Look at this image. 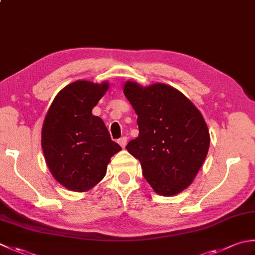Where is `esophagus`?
Masks as SVG:
<instances>
[{
	"instance_id": "1",
	"label": "esophagus",
	"mask_w": 255,
	"mask_h": 255,
	"mask_svg": "<svg viewBox=\"0 0 255 255\" xmlns=\"http://www.w3.org/2000/svg\"><path fill=\"white\" fill-rule=\"evenodd\" d=\"M127 140H128L127 137H122V138L118 139V143L121 144L123 148H125V147H126V144H127Z\"/></svg>"
}]
</instances>
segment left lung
<instances>
[{
    "mask_svg": "<svg viewBox=\"0 0 255 255\" xmlns=\"http://www.w3.org/2000/svg\"><path fill=\"white\" fill-rule=\"evenodd\" d=\"M124 94L138 115L139 134L128 152L141 163L142 174L161 196H174L192 183L210 146L201 113L178 89L166 84L143 87L128 81Z\"/></svg>",
    "mask_w": 255,
    "mask_h": 255,
    "instance_id": "8db88e82",
    "label": "left lung"
}]
</instances>
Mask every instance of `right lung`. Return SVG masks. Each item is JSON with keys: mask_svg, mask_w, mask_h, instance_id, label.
<instances>
[{"mask_svg": "<svg viewBox=\"0 0 255 255\" xmlns=\"http://www.w3.org/2000/svg\"><path fill=\"white\" fill-rule=\"evenodd\" d=\"M109 84L76 81L59 92L42 128V149L55 180L68 190L85 192L102 180L107 164L122 150L102 118L94 116Z\"/></svg>", "mask_w": 255, "mask_h": 255, "instance_id": "1", "label": "right lung"}]
</instances>
